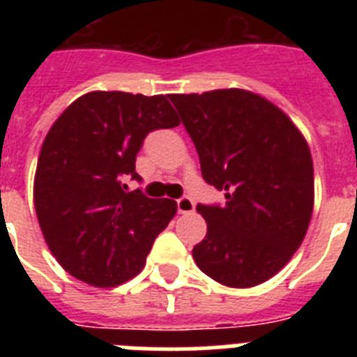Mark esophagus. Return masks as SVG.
Wrapping results in <instances>:
<instances>
[{
    "label": "esophagus",
    "instance_id": "34e87169",
    "mask_svg": "<svg viewBox=\"0 0 357 357\" xmlns=\"http://www.w3.org/2000/svg\"><path fill=\"white\" fill-rule=\"evenodd\" d=\"M176 209H178V213H181V214L193 213V211H195V202L191 200V198H188V197L178 198V200H176Z\"/></svg>",
    "mask_w": 357,
    "mask_h": 357
}]
</instances>
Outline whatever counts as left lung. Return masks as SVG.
I'll return each mask as SVG.
<instances>
[{
  "label": "left lung",
  "instance_id": "1",
  "mask_svg": "<svg viewBox=\"0 0 357 357\" xmlns=\"http://www.w3.org/2000/svg\"><path fill=\"white\" fill-rule=\"evenodd\" d=\"M207 184L225 206H198L207 234L193 248L202 272L229 288L272 279L301 247L313 216L311 150L286 112L247 89L169 94Z\"/></svg>",
  "mask_w": 357,
  "mask_h": 357
}]
</instances>
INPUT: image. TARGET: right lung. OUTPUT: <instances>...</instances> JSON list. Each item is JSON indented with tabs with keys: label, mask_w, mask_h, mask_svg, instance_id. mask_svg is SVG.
<instances>
[{
	"label": "right lung",
	"mask_w": 357,
	"mask_h": 357,
	"mask_svg": "<svg viewBox=\"0 0 357 357\" xmlns=\"http://www.w3.org/2000/svg\"><path fill=\"white\" fill-rule=\"evenodd\" d=\"M181 125L168 96L91 91L77 98L44 137L33 206L44 241L66 272L85 284L114 288L144 268L176 202L127 193L123 175L148 132Z\"/></svg>",
	"instance_id": "add662e5"
}]
</instances>
